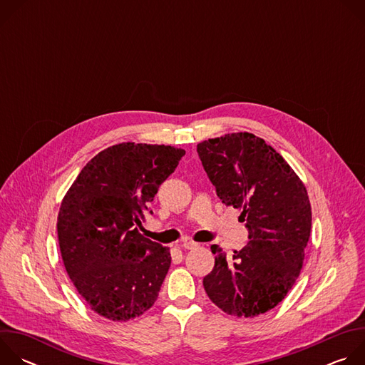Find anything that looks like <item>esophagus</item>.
I'll list each match as a JSON object with an SVG mask.
<instances>
[{
    "label": "esophagus",
    "mask_w": 365,
    "mask_h": 365,
    "mask_svg": "<svg viewBox=\"0 0 365 365\" xmlns=\"http://www.w3.org/2000/svg\"><path fill=\"white\" fill-rule=\"evenodd\" d=\"M182 247H183L185 250H193V248L199 247V244H197V242H193V241H183Z\"/></svg>",
    "instance_id": "obj_1"
}]
</instances>
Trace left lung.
<instances>
[{"mask_svg": "<svg viewBox=\"0 0 365 365\" xmlns=\"http://www.w3.org/2000/svg\"><path fill=\"white\" fill-rule=\"evenodd\" d=\"M202 166L227 206L241 211L250 241L231 258L218 245L203 277L210 299L225 314L254 318L276 307L300 274L312 211L303 182L282 155L251 133L197 144Z\"/></svg>", "mask_w": 365, "mask_h": 365, "instance_id": "obj_1", "label": "left lung"}]
</instances>
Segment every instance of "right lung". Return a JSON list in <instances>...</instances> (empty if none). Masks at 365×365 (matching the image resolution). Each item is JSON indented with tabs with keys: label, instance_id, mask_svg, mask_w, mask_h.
Instances as JSON below:
<instances>
[{
	"label": "right lung",
	"instance_id": "add662e5",
	"mask_svg": "<svg viewBox=\"0 0 365 365\" xmlns=\"http://www.w3.org/2000/svg\"><path fill=\"white\" fill-rule=\"evenodd\" d=\"M185 150L121 143L99 151L65 195L58 237L65 269L99 317L125 322L158 300L170 248L138 231L159 186Z\"/></svg>",
	"mask_w": 365,
	"mask_h": 365
}]
</instances>
